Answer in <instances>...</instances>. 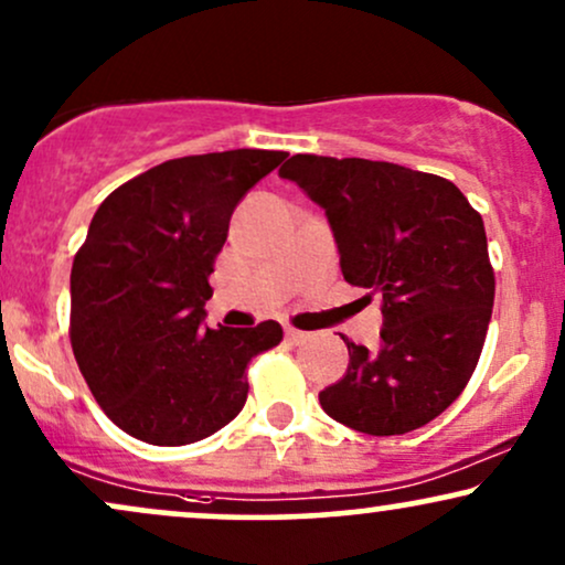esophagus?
Segmentation results:
<instances>
[{
	"label": "esophagus",
	"mask_w": 565,
	"mask_h": 565,
	"mask_svg": "<svg viewBox=\"0 0 565 565\" xmlns=\"http://www.w3.org/2000/svg\"><path fill=\"white\" fill-rule=\"evenodd\" d=\"M284 334H287L289 344H300V342H305V339H308V334H305V331H300V329H295V326H287V329H284Z\"/></svg>",
	"instance_id": "obj_1"
}]
</instances>
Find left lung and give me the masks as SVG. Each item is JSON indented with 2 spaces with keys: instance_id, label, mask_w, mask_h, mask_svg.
Returning <instances> with one entry per match:
<instances>
[{
  "instance_id": "left-lung-1",
  "label": "left lung",
  "mask_w": 565,
  "mask_h": 565,
  "mask_svg": "<svg viewBox=\"0 0 565 565\" xmlns=\"http://www.w3.org/2000/svg\"><path fill=\"white\" fill-rule=\"evenodd\" d=\"M278 175L326 210L344 281L382 297L379 350L342 337L348 373L318 394L321 407L373 437L420 429L460 397L484 348V221L452 181L394 162L295 154Z\"/></svg>"
}]
</instances>
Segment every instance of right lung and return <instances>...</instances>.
Returning a JSON list of instances; mask_svg holds the SVG:
<instances>
[{
    "label": "right lung",
    "mask_w": 565,
    "mask_h": 565,
    "mask_svg": "<svg viewBox=\"0 0 565 565\" xmlns=\"http://www.w3.org/2000/svg\"><path fill=\"white\" fill-rule=\"evenodd\" d=\"M287 152L228 149L160 162L92 217L71 270V344L115 426L147 445L215 434L247 403V363L276 321L205 329L210 274L234 207Z\"/></svg>",
    "instance_id": "1"
}]
</instances>
